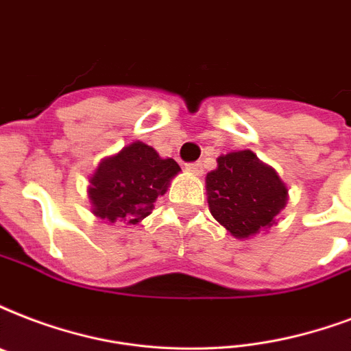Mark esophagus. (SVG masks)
<instances>
[{"mask_svg":"<svg viewBox=\"0 0 351 351\" xmlns=\"http://www.w3.org/2000/svg\"><path fill=\"white\" fill-rule=\"evenodd\" d=\"M186 169L189 171V173H191V175H202V164H200V162H195V164H187L186 165Z\"/></svg>","mask_w":351,"mask_h":351,"instance_id":"esophagus-1","label":"esophagus"}]
</instances>
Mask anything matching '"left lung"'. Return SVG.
I'll list each match as a JSON object with an SVG mask.
<instances>
[{
    "label": "left lung",
    "instance_id": "left-lung-1",
    "mask_svg": "<svg viewBox=\"0 0 351 351\" xmlns=\"http://www.w3.org/2000/svg\"><path fill=\"white\" fill-rule=\"evenodd\" d=\"M206 195L213 219L235 239L269 232L289 200L276 169L248 149L217 158V169L206 175Z\"/></svg>",
    "mask_w": 351,
    "mask_h": 351
}]
</instances>
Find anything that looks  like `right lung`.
I'll use <instances>...</instances> for the list:
<instances>
[{
	"label": "right lung",
	"instance_id": "obj_1",
	"mask_svg": "<svg viewBox=\"0 0 351 351\" xmlns=\"http://www.w3.org/2000/svg\"><path fill=\"white\" fill-rule=\"evenodd\" d=\"M180 173L173 158H162L151 145L132 141L119 152L104 156L90 176L88 199L92 213L106 224L136 226L154 210Z\"/></svg>",
	"mask_w": 351,
	"mask_h": 351
}]
</instances>
